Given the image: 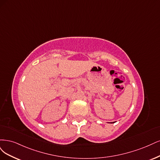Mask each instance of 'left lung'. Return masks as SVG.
Segmentation results:
<instances>
[{"label":"left lung","mask_w":160,"mask_h":160,"mask_svg":"<svg viewBox=\"0 0 160 160\" xmlns=\"http://www.w3.org/2000/svg\"><path fill=\"white\" fill-rule=\"evenodd\" d=\"M113 123H114V122H113Z\"/></svg>","instance_id":"left-lung-1"}]
</instances>
